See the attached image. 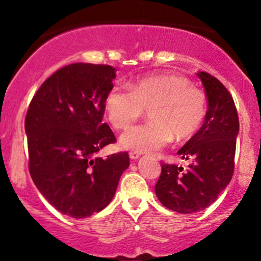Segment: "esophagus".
<instances>
[{"label":"esophagus","instance_id":"34e87169","mask_svg":"<svg viewBox=\"0 0 261 261\" xmlns=\"http://www.w3.org/2000/svg\"><path fill=\"white\" fill-rule=\"evenodd\" d=\"M130 158L131 160H139L140 158V153H137V152H130Z\"/></svg>","mask_w":261,"mask_h":261}]
</instances>
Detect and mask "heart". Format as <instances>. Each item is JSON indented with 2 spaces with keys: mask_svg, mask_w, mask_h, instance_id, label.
Listing matches in <instances>:
<instances>
[{
  "mask_svg": "<svg viewBox=\"0 0 261 261\" xmlns=\"http://www.w3.org/2000/svg\"><path fill=\"white\" fill-rule=\"evenodd\" d=\"M130 90L113 87L106 97L110 124L125 130L148 110L149 122L131 127L120 137V146L137 153H149L174 141L191 139L206 115V97L187 77L163 73L146 76L130 85Z\"/></svg>",
  "mask_w": 261,
  "mask_h": 261,
  "instance_id": "heart-1",
  "label": "heart"
}]
</instances>
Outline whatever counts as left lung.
I'll list each match as a JSON object with an SVG mask.
<instances>
[{
    "mask_svg": "<svg viewBox=\"0 0 261 261\" xmlns=\"http://www.w3.org/2000/svg\"><path fill=\"white\" fill-rule=\"evenodd\" d=\"M207 97L208 109L200 130L179 149L188 169L162 163L155 195L163 206L179 214H195L216 201L234 172L238 114L232 95L211 74L197 72Z\"/></svg>",
    "mask_w": 261,
    "mask_h": 261,
    "instance_id": "8db88e82",
    "label": "left lung"
}]
</instances>
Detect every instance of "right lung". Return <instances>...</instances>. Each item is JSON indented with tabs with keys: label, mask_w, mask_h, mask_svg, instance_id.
<instances>
[{
	"label": "right lung",
	"mask_w": 261,
	"mask_h": 261,
	"mask_svg": "<svg viewBox=\"0 0 261 261\" xmlns=\"http://www.w3.org/2000/svg\"><path fill=\"white\" fill-rule=\"evenodd\" d=\"M115 77L109 65H67L40 86L27 112L33 181L50 205L73 218L107 207L130 166L127 152L97 157L116 141L103 122Z\"/></svg>",
	"instance_id": "obj_1"
}]
</instances>
